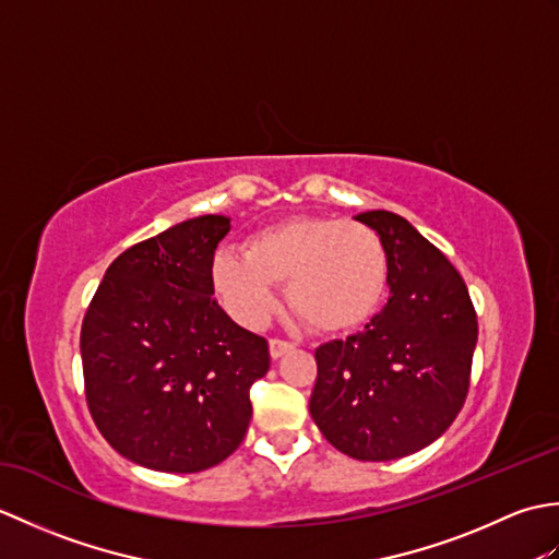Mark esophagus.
<instances>
[{
  "instance_id": "34e87169",
  "label": "esophagus",
  "mask_w": 559,
  "mask_h": 559,
  "mask_svg": "<svg viewBox=\"0 0 559 559\" xmlns=\"http://www.w3.org/2000/svg\"><path fill=\"white\" fill-rule=\"evenodd\" d=\"M293 348H295V346H293L290 341H281V338H271V341H269V353H271L273 360L283 358V355L290 353Z\"/></svg>"
}]
</instances>
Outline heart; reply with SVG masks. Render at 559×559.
Masks as SVG:
<instances>
[{
	"instance_id": "obj_1",
	"label": "heart",
	"mask_w": 559,
	"mask_h": 559,
	"mask_svg": "<svg viewBox=\"0 0 559 559\" xmlns=\"http://www.w3.org/2000/svg\"><path fill=\"white\" fill-rule=\"evenodd\" d=\"M386 252L379 235L358 221L295 216L257 230L245 252L221 249L211 286L242 326H264L278 307L276 283L319 331H348L374 314L386 290Z\"/></svg>"
}]
</instances>
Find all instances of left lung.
Listing matches in <instances>:
<instances>
[{"instance_id": "1", "label": "left lung", "mask_w": 559, "mask_h": 559, "mask_svg": "<svg viewBox=\"0 0 559 559\" xmlns=\"http://www.w3.org/2000/svg\"><path fill=\"white\" fill-rule=\"evenodd\" d=\"M386 252L389 300L358 334L319 346L310 415L343 454L394 461L432 444L468 394L478 322L449 259L391 211H365Z\"/></svg>"}]
</instances>
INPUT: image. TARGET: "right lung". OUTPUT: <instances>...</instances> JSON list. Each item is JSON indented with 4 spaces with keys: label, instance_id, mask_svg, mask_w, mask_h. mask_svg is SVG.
<instances>
[{
    "label": "right lung",
    "instance_id": "add662e5",
    "mask_svg": "<svg viewBox=\"0 0 559 559\" xmlns=\"http://www.w3.org/2000/svg\"><path fill=\"white\" fill-rule=\"evenodd\" d=\"M228 216L189 218L105 271L81 326L86 401L108 444L139 466L197 473L240 447L269 343L213 300Z\"/></svg>",
    "mask_w": 559,
    "mask_h": 559
}]
</instances>
